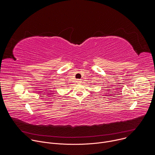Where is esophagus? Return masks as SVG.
<instances>
[{"label": "esophagus", "instance_id": "esophagus-1", "mask_svg": "<svg viewBox=\"0 0 155 155\" xmlns=\"http://www.w3.org/2000/svg\"><path fill=\"white\" fill-rule=\"evenodd\" d=\"M81 82V80H80V79L77 80V83L78 84H80Z\"/></svg>", "mask_w": 155, "mask_h": 155}]
</instances>
